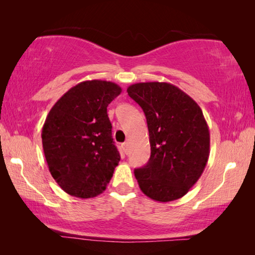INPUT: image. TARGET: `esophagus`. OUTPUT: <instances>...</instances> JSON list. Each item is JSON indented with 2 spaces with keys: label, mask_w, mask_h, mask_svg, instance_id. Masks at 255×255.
Returning <instances> with one entry per match:
<instances>
[{
  "label": "esophagus",
  "mask_w": 255,
  "mask_h": 255,
  "mask_svg": "<svg viewBox=\"0 0 255 255\" xmlns=\"http://www.w3.org/2000/svg\"><path fill=\"white\" fill-rule=\"evenodd\" d=\"M128 143H123L122 144V148H123V150H124V152H125V154H127L128 153Z\"/></svg>",
  "instance_id": "34e87169"
}]
</instances>
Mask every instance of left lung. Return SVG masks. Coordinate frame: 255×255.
Here are the masks:
<instances>
[{"mask_svg": "<svg viewBox=\"0 0 255 255\" xmlns=\"http://www.w3.org/2000/svg\"><path fill=\"white\" fill-rule=\"evenodd\" d=\"M127 92L143 109L149 132L150 157L133 171L139 188L153 200L179 199L208 162L210 136L204 114L192 98L165 82L136 83Z\"/></svg>", "mask_w": 255, "mask_h": 255, "instance_id": "1", "label": "left lung"}]
</instances>
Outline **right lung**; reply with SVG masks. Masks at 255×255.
Masks as SVG:
<instances>
[{
	"mask_svg": "<svg viewBox=\"0 0 255 255\" xmlns=\"http://www.w3.org/2000/svg\"><path fill=\"white\" fill-rule=\"evenodd\" d=\"M122 93L116 83L81 82L51 108L42 127L49 172L68 195L93 198L105 191L120 161L107 114Z\"/></svg>",
	"mask_w": 255,
	"mask_h": 255,
	"instance_id": "1",
	"label": "right lung"
}]
</instances>
